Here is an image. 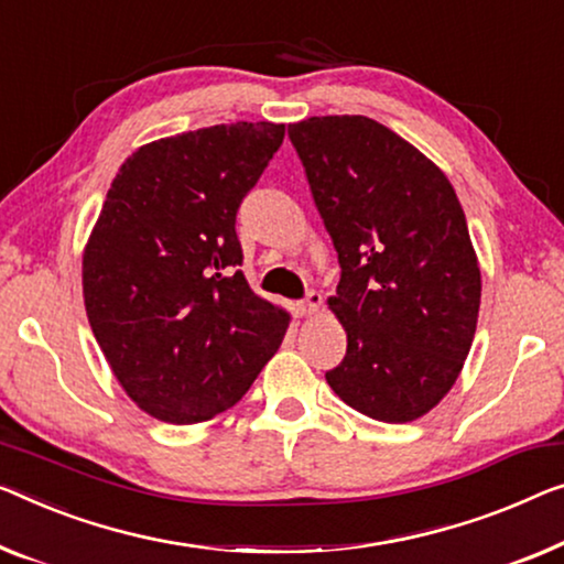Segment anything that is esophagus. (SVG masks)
<instances>
[{
  "label": "esophagus",
  "mask_w": 564,
  "mask_h": 564,
  "mask_svg": "<svg viewBox=\"0 0 564 564\" xmlns=\"http://www.w3.org/2000/svg\"><path fill=\"white\" fill-rule=\"evenodd\" d=\"M318 308H322V293L316 291H308V296L304 301H296V304H293V311H296L299 316H314Z\"/></svg>",
  "instance_id": "obj_1"
}]
</instances>
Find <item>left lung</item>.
Wrapping results in <instances>:
<instances>
[{"label": "left lung", "instance_id": "left-lung-1", "mask_svg": "<svg viewBox=\"0 0 564 564\" xmlns=\"http://www.w3.org/2000/svg\"><path fill=\"white\" fill-rule=\"evenodd\" d=\"M289 137L341 265L329 308L347 332V357L326 382L367 417H423L456 384L481 306L456 189L423 151L367 116H311Z\"/></svg>", "mask_w": 564, "mask_h": 564}]
</instances>
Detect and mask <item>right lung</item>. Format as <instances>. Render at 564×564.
Masks as SVG:
<instances>
[{
	"label": "right lung",
	"mask_w": 564,
	"mask_h": 564,
	"mask_svg": "<svg viewBox=\"0 0 564 564\" xmlns=\"http://www.w3.org/2000/svg\"><path fill=\"white\" fill-rule=\"evenodd\" d=\"M285 126L217 123L139 147L83 250L90 329L151 417L195 425L232 408L281 347L291 314L240 271L235 215Z\"/></svg>",
	"instance_id": "right-lung-1"
}]
</instances>
